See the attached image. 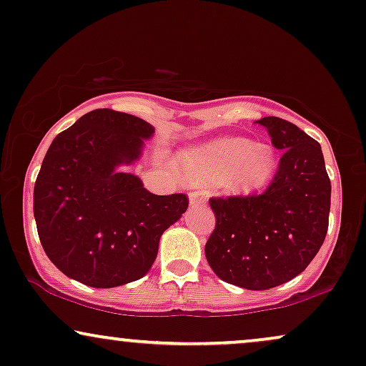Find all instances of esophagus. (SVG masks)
<instances>
[{
    "label": "esophagus",
    "instance_id": "esophagus-1",
    "mask_svg": "<svg viewBox=\"0 0 366 366\" xmlns=\"http://www.w3.org/2000/svg\"><path fill=\"white\" fill-rule=\"evenodd\" d=\"M188 200H189V205L194 207V205H202L203 202H207V197H205V193L192 192V193H189Z\"/></svg>",
    "mask_w": 366,
    "mask_h": 366
}]
</instances>
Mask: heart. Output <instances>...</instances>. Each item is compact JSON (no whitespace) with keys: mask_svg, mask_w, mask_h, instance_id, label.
<instances>
[{"mask_svg":"<svg viewBox=\"0 0 366 366\" xmlns=\"http://www.w3.org/2000/svg\"><path fill=\"white\" fill-rule=\"evenodd\" d=\"M184 177L198 187L218 184L232 197H247L264 188L277 168L269 146L247 137H220L188 149L182 156Z\"/></svg>","mask_w":366,"mask_h":366,"instance_id":"heart-1","label":"heart"}]
</instances>
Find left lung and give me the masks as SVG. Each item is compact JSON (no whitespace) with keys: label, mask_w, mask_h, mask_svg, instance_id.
Here are the masks:
<instances>
[{"label":"left lung","mask_w":366,"mask_h":366,"mask_svg":"<svg viewBox=\"0 0 366 366\" xmlns=\"http://www.w3.org/2000/svg\"><path fill=\"white\" fill-rule=\"evenodd\" d=\"M284 151L270 187L252 197L212 198L217 224L205 245L213 272L249 291L291 281L325 242L331 182L320 142L281 117L259 121Z\"/></svg>","instance_id":"1"}]
</instances>
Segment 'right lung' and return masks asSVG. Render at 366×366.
I'll return each instance as SVG.
<instances>
[{
	"mask_svg": "<svg viewBox=\"0 0 366 366\" xmlns=\"http://www.w3.org/2000/svg\"><path fill=\"white\" fill-rule=\"evenodd\" d=\"M149 122L97 109L60 132L46 151L33 213L45 254L65 276L109 289L149 272L163 232L188 208L183 193L154 194L121 166L139 161Z\"/></svg>",
	"mask_w": 366,
	"mask_h": 366,
	"instance_id": "add662e5",
	"label": "right lung"
}]
</instances>
